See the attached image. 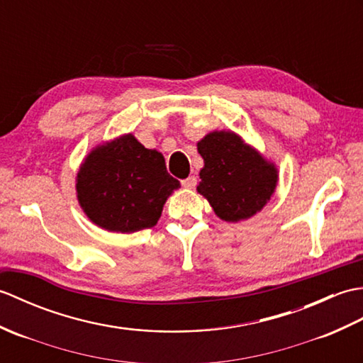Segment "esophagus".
Here are the masks:
<instances>
[{"label":"esophagus","mask_w":363,"mask_h":363,"mask_svg":"<svg viewBox=\"0 0 363 363\" xmlns=\"http://www.w3.org/2000/svg\"><path fill=\"white\" fill-rule=\"evenodd\" d=\"M182 184L184 188H188V189H192V188H196V184H197V179L194 175H189L188 179H184L183 182H182Z\"/></svg>","instance_id":"esophagus-1"}]
</instances>
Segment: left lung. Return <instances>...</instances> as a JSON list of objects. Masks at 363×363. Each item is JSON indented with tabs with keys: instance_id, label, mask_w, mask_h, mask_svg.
Returning <instances> with one entry per match:
<instances>
[{
	"instance_id": "left-lung-1",
	"label": "left lung",
	"mask_w": 363,
	"mask_h": 363,
	"mask_svg": "<svg viewBox=\"0 0 363 363\" xmlns=\"http://www.w3.org/2000/svg\"><path fill=\"white\" fill-rule=\"evenodd\" d=\"M205 166L200 171V192L217 217L239 222L259 213L278 183L277 166L244 143L235 132H211L197 143Z\"/></svg>"
}]
</instances>
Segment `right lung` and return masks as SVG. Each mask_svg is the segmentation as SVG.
Wrapping results in <instances>:
<instances>
[{
    "instance_id": "right-lung-1",
    "label": "right lung",
    "mask_w": 363,
    "mask_h": 363,
    "mask_svg": "<svg viewBox=\"0 0 363 363\" xmlns=\"http://www.w3.org/2000/svg\"><path fill=\"white\" fill-rule=\"evenodd\" d=\"M180 182L167 174L164 157L132 133L99 144L80 164L79 205L98 227L135 233L157 225L167 197Z\"/></svg>"
}]
</instances>
